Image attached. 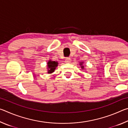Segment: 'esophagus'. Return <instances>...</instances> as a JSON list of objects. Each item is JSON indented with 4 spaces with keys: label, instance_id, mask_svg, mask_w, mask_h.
Segmentation results:
<instances>
[{
    "label": "esophagus",
    "instance_id": "esophagus-1",
    "mask_svg": "<svg viewBox=\"0 0 128 128\" xmlns=\"http://www.w3.org/2000/svg\"><path fill=\"white\" fill-rule=\"evenodd\" d=\"M65 62H66V63H70L71 62V59L70 58H66V60H65Z\"/></svg>",
    "mask_w": 128,
    "mask_h": 128
}]
</instances>
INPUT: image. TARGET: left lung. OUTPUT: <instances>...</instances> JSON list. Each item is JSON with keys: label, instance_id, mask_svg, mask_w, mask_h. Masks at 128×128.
<instances>
[{"label": "left lung", "instance_id": "obj_1", "mask_svg": "<svg viewBox=\"0 0 128 128\" xmlns=\"http://www.w3.org/2000/svg\"><path fill=\"white\" fill-rule=\"evenodd\" d=\"M80 64H81V65H82V63H80ZM81 68H82V69H83V68H84V66H81Z\"/></svg>", "mask_w": 128, "mask_h": 128}]
</instances>
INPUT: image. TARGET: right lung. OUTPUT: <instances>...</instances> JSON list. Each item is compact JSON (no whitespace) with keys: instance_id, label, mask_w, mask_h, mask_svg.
<instances>
[{"instance_id":"obj_1","label":"right lung","mask_w":128,"mask_h":128,"mask_svg":"<svg viewBox=\"0 0 128 128\" xmlns=\"http://www.w3.org/2000/svg\"><path fill=\"white\" fill-rule=\"evenodd\" d=\"M58 62H54V61H50L47 63V66H48V73H51L53 72H54V70L56 69V67L58 66Z\"/></svg>"}]
</instances>
